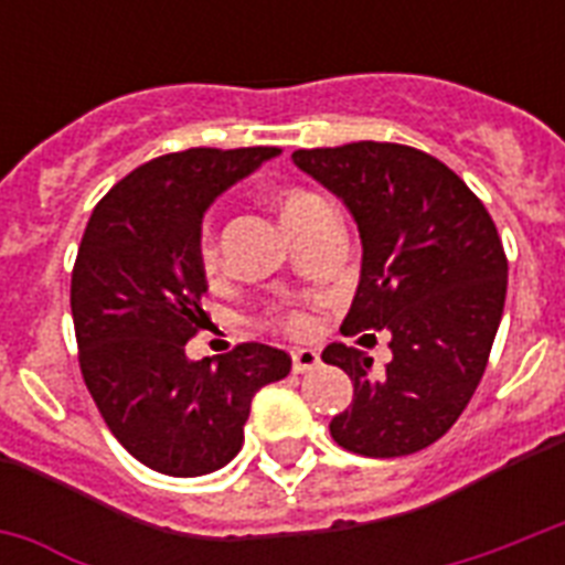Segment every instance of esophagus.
I'll return each mask as SVG.
<instances>
[{
    "instance_id": "34e87169",
    "label": "esophagus",
    "mask_w": 565,
    "mask_h": 565,
    "mask_svg": "<svg viewBox=\"0 0 565 565\" xmlns=\"http://www.w3.org/2000/svg\"><path fill=\"white\" fill-rule=\"evenodd\" d=\"M319 366V354L313 349H296L292 352V372H310Z\"/></svg>"
}]
</instances>
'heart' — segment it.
Instances as JSON below:
<instances>
[{
	"label": "heart",
	"mask_w": 565,
	"mask_h": 565,
	"mask_svg": "<svg viewBox=\"0 0 565 565\" xmlns=\"http://www.w3.org/2000/svg\"><path fill=\"white\" fill-rule=\"evenodd\" d=\"M319 207H326V199L317 193H310V190H301V188H287L281 195H278V211H281V222L284 228H292L296 222L308 220L310 213L319 211ZM199 260L207 273L216 269V246H213L211 239L204 237L202 239V248H199ZM278 326L292 337H305L313 331V319L308 313H301V310H292V313H284L278 319Z\"/></svg>",
	"instance_id": "1"
}]
</instances>
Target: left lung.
Wrapping results in <instances>:
<instances>
[{
  "mask_svg": "<svg viewBox=\"0 0 565 565\" xmlns=\"http://www.w3.org/2000/svg\"><path fill=\"white\" fill-rule=\"evenodd\" d=\"M292 163L343 199L361 231V284L343 326L393 337L384 370L345 343L322 352L354 384L331 437L363 457L422 451L455 425L487 370L508 296L495 222L460 175L411 146L299 149Z\"/></svg>",
  "mask_w": 565,
  "mask_h": 565,
  "instance_id": "8db88e82",
  "label": "left lung"
}]
</instances>
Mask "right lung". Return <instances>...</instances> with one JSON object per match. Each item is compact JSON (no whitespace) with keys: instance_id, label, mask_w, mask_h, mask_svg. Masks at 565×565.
Instances as JSON below:
<instances>
[{"instance_id":"add662e5","label":"right lung","mask_w":565,"mask_h":565,"mask_svg":"<svg viewBox=\"0 0 565 565\" xmlns=\"http://www.w3.org/2000/svg\"><path fill=\"white\" fill-rule=\"evenodd\" d=\"M275 154L252 146L154 158L114 184L84 228L70 287L84 384L110 434L154 472L222 469L243 446L257 390L290 375V354L264 343L237 345L216 366L184 352L207 322L204 211Z\"/></svg>"}]
</instances>
